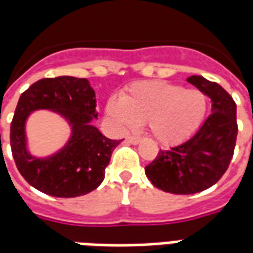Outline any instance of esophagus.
<instances>
[{"instance_id":"obj_1","label":"esophagus","mask_w":253,"mask_h":253,"mask_svg":"<svg viewBox=\"0 0 253 253\" xmlns=\"http://www.w3.org/2000/svg\"><path fill=\"white\" fill-rule=\"evenodd\" d=\"M126 141H128V143H130V144L137 145L140 141H141V140H140L139 137H134V136H128V137H126Z\"/></svg>"}]
</instances>
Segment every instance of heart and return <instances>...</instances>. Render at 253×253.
<instances>
[{"label": "heart", "mask_w": 253, "mask_h": 253, "mask_svg": "<svg viewBox=\"0 0 253 253\" xmlns=\"http://www.w3.org/2000/svg\"><path fill=\"white\" fill-rule=\"evenodd\" d=\"M206 109L202 91L165 81L133 84L121 98L112 97L106 104V113L119 128L147 123L151 134L163 145L190 137L202 124Z\"/></svg>", "instance_id": "heart-1"}]
</instances>
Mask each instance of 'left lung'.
<instances>
[{
    "label": "left lung",
    "mask_w": 253,
    "mask_h": 253,
    "mask_svg": "<svg viewBox=\"0 0 253 253\" xmlns=\"http://www.w3.org/2000/svg\"><path fill=\"white\" fill-rule=\"evenodd\" d=\"M187 82L209 97L211 114L191 137L159 151L145 167L151 183L172 194H195L215 185L229 166L237 137L236 104L229 94L201 75H191Z\"/></svg>",
    "instance_id": "left-lung-1"
}]
</instances>
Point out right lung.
Returning <instances> with one entry per match:
<instances>
[{
  "instance_id": "1",
  "label": "right lung",
  "mask_w": 253,
  "mask_h": 253,
  "mask_svg": "<svg viewBox=\"0 0 253 253\" xmlns=\"http://www.w3.org/2000/svg\"><path fill=\"white\" fill-rule=\"evenodd\" d=\"M95 106V91L86 78H44L21 94L10 125V147L18 171L29 185L44 194L74 198L102 183L105 169L121 140L108 139L94 126L98 117ZM36 110L59 114L72 129L66 144L48 157H35L28 148L25 125Z\"/></svg>"
}]
</instances>
